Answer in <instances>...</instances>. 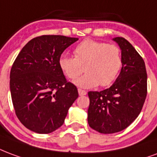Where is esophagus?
<instances>
[{"label": "esophagus", "instance_id": "obj_1", "mask_svg": "<svg viewBox=\"0 0 157 157\" xmlns=\"http://www.w3.org/2000/svg\"><path fill=\"white\" fill-rule=\"evenodd\" d=\"M78 93H79V96H86L87 92L84 90H82V89H78Z\"/></svg>", "mask_w": 157, "mask_h": 157}]
</instances>
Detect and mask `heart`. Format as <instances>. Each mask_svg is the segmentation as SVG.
<instances>
[{"label": "heart", "instance_id": "heart-1", "mask_svg": "<svg viewBox=\"0 0 157 157\" xmlns=\"http://www.w3.org/2000/svg\"><path fill=\"white\" fill-rule=\"evenodd\" d=\"M74 56L62 54L58 64L63 73L74 84L82 88H93L101 85L107 86L114 82L121 67L120 49L115 45L85 40L74 49Z\"/></svg>", "mask_w": 157, "mask_h": 157}]
</instances>
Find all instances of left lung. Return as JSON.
<instances>
[{
	"label": "left lung",
	"instance_id": "8db88e82",
	"mask_svg": "<svg viewBox=\"0 0 157 157\" xmlns=\"http://www.w3.org/2000/svg\"><path fill=\"white\" fill-rule=\"evenodd\" d=\"M112 40L121 51V70L111 87L89 91L87 121L96 132H121L134 121L142 109L147 94V74L142 57L123 37Z\"/></svg>",
	"mask_w": 157,
	"mask_h": 157
}]
</instances>
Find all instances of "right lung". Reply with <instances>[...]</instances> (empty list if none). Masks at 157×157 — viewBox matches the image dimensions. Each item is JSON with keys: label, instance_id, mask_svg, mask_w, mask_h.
<instances>
[{"label": "right lung", "instance_id": "right-lung-1", "mask_svg": "<svg viewBox=\"0 0 157 157\" xmlns=\"http://www.w3.org/2000/svg\"><path fill=\"white\" fill-rule=\"evenodd\" d=\"M78 38L46 35L29 41L17 56L10 74V90L16 115L29 130L39 134L63 125L69 108L78 97L58 60Z\"/></svg>", "mask_w": 157, "mask_h": 157}]
</instances>
